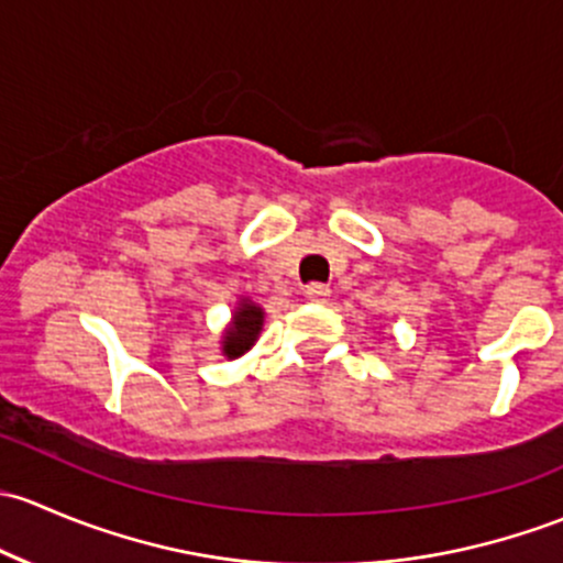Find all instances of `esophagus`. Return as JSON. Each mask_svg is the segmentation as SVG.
Segmentation results:
<instances>
[{
    "instance_id": "obj_1",
    "label": "esophagus",
    "mask_w": 563,
    "mask_h": 563,
    "mask_svg": "<svg viewBox=\"0 0 563 563\" xmlns=\"http://www.w3.org/2000/svg\"><path fill=\"white\" fill-rule=\"evenodd\" d=\"M303 295L309 300H314V303H328V300H330V287H328V284H320V282L306 284Z\"/></svg>"
}]
</instances>
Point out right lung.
I'll return each mask as SVG.
<instances>
[{
	"label": "right lung",
	"mask_w": 563,
	"mask_h": 563,
	"mask_svg": "<svg viewBox=\"0 0 563 563\" xmlns=\"http://www.w3.org/2000/svg\"><path fill=\"white\" fill-rule=\"evenodd\" d=\"M260 324H263V311H260L257 306L243 303L241 309L235 311L228 335H224V355L228 357L243 355V352L254 344V339H257Z\"/></svg>",
	"instance_id": "add662e5"
}]
</instances>
